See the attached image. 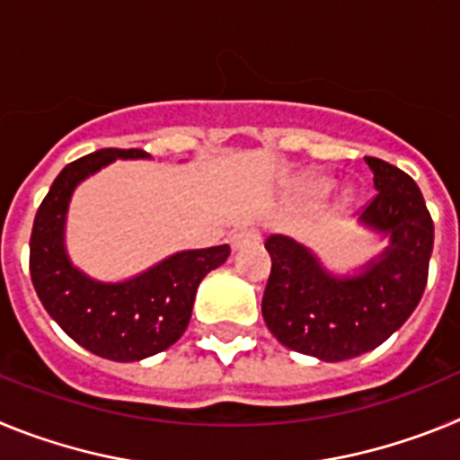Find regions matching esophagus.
<instances>
[{"mask_svg":"<svg viewBox=\"0 0 460 460\" xmlns=\"http://www.w3.org/2000/svg\"><path fill=\"white\" fill-rule=\"evenodd\" d=\"M258 239H260V230H258V227H242L239 233L233 234V239H230V242H233V249L237 251V249H242L243 243L258 242Z\"/></svg>","mask_w":460,"mask_h":460,"instance_id":"esophagus-1","label":"esophagus"}]
</instances>
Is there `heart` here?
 Returning a JSON list of instances; mask_svg holds the SVG:
<instances>
[{
  "label": "heart",
  "mask_w": 460,
  "mask_h": 460,
  "mask_svg": "<svg viewBox=\"0 0 460 460\" xmlns=\"http://www.w3.org/2000/svg\"><path fill=\"white\" fill-rule=\"evenodd\" d=\"M329 184L324 180H308L306 184H304V190H306L311 198H323L324 193H327Z\"/></svg>",
  "instance_id": "heart-1"
}]
</instances>
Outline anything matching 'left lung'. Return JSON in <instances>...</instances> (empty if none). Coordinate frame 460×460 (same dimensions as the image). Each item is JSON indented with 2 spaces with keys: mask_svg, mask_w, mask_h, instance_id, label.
Wrapping results in <instances>:
<instances>
[{
  "mask_svg": "<svg viewBox=\"0 0 460 460\" xmlns=\"http://www.w3.org/2000/svg\"><path fill=\"white\" fill-rule=\"evenodd\" d=\"M364 161L377 193L359 223L389 242L376 258L336 274L295 239L271 234L265 242L271 274L262 318L286 348L323 361L352 359L385 343L412 315L429 279L433 221L420 186L387 161Z\"/></svg>",
  "mask_w": 460,
  "mask_h": 460,
  "instance_id": "obj_1",
  "label": "left lung"
}]
</instances>
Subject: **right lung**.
Here are the masks:
<instances>
[{
	"instance_id": "1",
	"label": "right lung",
	"mask_w": 460,
	"mask_h": 460,
	"mask_svg": "<svg viewBox=\"0 0 460 460\" xmlns=\"http://www.w3.org/2000/svg\"><path fill=\"white\" fill-rule=\"evenodd\" d=\"M117 158L152 156L142 149H99L57 174L36 211L30 271L40 304L75 343L103 359L140 361L181 339L200 280L226 262L230 246L177 251L124 280H99L73 265L66 251L73 190Z\"/></svg>"
}]
</instances>
